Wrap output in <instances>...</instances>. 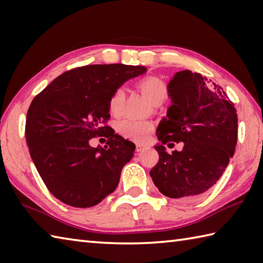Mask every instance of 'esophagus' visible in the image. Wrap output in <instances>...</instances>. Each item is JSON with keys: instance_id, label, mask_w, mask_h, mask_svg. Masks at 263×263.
Returning <instances> with one entry per match:
<instances>
[{"instance_id": "1", "label": "esophagus", "mask_w": 263, "mask_h": 263, "mask_svg": "<svg viewBox=\"0 0 263 263\" xmlns=\"http://www.w3.org/2000/svg\"><path fill=\"white\" fill-rule=\"evenodd\" d=\"M145 149V146L144 145H140V144H137L136 145V151L138 153L139 152H141V151H144Z\"/></svg>"}]
</instances>
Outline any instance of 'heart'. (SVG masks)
Wrapping results in <instances>:
<instances>
[{
    "instance_id": "b5f03b06",
    "label": "heart",
    "mask_w": 263,
    "mask_h": 263,
    "mask_svg": "<svg viewBox=\"0 0 263 263\" xmlns=\"http://www.w3.org/2000/svg\"><path fill=\"white\" fill-rule=\"evenodd\" d=\"M139 88L147 96L151 103L158 106L167 99L168 89L166 84L158 78H146L139 82ZM124 101H125V90L124 88L116 89L109 100V111L112 116H119L123 111ZM116 130L123 137L131 140L144 141L147 139L153 131V124L149 121L137 118H124L116 125Z\"/></svg>"
}]
</instances>
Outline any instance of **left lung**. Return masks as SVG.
Wrapping results in <instances>:
<instances>
[{
  "label": "left lung",
  "mask_w": 263,
  "mask_h": 263,
  "mask_svg": "<svg viewBox=\"0 0 263 263\" xmlns=\"http://www.w3.org/2000/svg\"><path fill=\"white\" fill-rule=\"evenodd\" d=\"M206 80L185 69L168 83L172 105L158 126L161 144L154 147L159 162L149 172L155 186L167 197H201L220 179L234 154L237 110L222 88L213 82L210 86ZM169 141L183 142L184 148L169 155L163 146Z\"/></svg>",
  "instance_id": "1"
}]
</instances>
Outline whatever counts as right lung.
<instances>
[{
  "mask_svg": "<svg viewBox=\"0 0 263 263\" xmlns=\"http://www.w3.org/2000/svg\"><path fill=\"white\" fill-rule=\"evenodd\" d=\"M146 72L144 66L89 65L65 72L34 97L25 137L31 159L50 193L74 208H90L114 193L136 145L110 126L116 89ZM103 135L105 148L88 141Z\"/></svg>",
  "mask_w": 263,
  "mask_h": 263,
  "instance_id": "add662e5",
  "label": "right lung"
}]
</instances>
